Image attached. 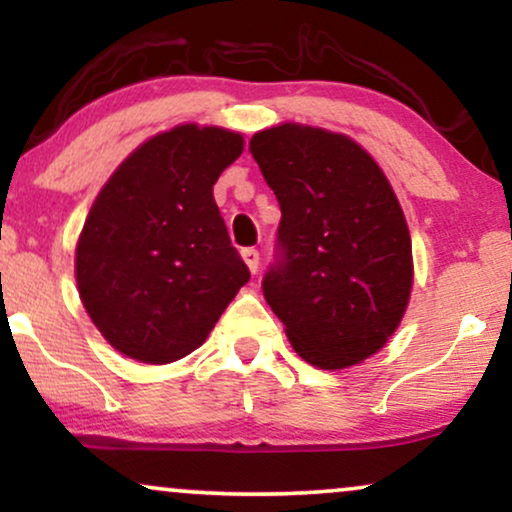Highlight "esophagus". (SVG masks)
<instances>
[{"instance_id": "obj_1", "label": "esophagus", "mask_w": 512, "mask_h": 512, "mask_svg": "<svg viewBox=\"0 0 512 512\" xmlns=\"http://www.w3.org/2000/svg\"><path fill=\"white\" fill-rule=\"evenodd\" d=\"M241 255H243V262L248 264L250 274H257V269H260V252L255 248H245L241 250Z\"/></svg>"}]
</instances>
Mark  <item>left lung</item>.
<instances>
[{"instance_id": "1", "label": "left lung", "mask_w": 512, "mask_h": 512, "mask_svg": "<svg viewBox=\"0 0 512 512\" xmlns=\"http://www.w3.org/2000/svg\"><path fill=\"white\" fill-rule=\"evenodd\" d=\"M281 205V260L262 281L290 345L340 371L380 352L413 286L411 234L380 165L345 134L283 125L250 139Z\"/></svg>"}]
</instances>
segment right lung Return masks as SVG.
<instances>
[{
  "mask_svg": "<svg viewBox=\"0 0 512 512\" xmlns=\"http://www.w3.org/2000/svg\"><path fill=\"white\" fill-rule=\"evenodd\" d=\"M241 153L238 132L177 125L129 153L96 196L75 248L77 290L125 357L191 354L250 281L212 196Z\"/></svg>",
  "mask_w": 512,
  "mask_h": 512,
  "instance_id": "1",
  "label": "right lung"
}]
</instances>
